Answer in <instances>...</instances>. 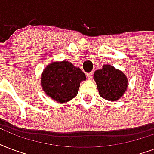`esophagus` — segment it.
Here are the masks:
<instances>
[{"mask_svg": "<svg viewBox=\"0 0 154 154\" xmlns=\"http://www.w3.org/2000/svg\"><path fill=\"white\" fill-rule=\"evenodd\" d=\"M87 78H88V79L91 80L92 78H93V72H90V73L87 74Z\"/></svg>", "mask_w": 154, "mask_h": 154, "instance_id": "1", "label": "esophagus"}]
</instances>
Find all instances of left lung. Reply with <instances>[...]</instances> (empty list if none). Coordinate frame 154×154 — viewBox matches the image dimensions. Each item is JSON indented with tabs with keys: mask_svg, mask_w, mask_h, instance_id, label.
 I'll list each match as a JSON object with an SVG mask.
<instances>
[{
	"mask_svg": "<svg viewBox=\"0 0 154 154\" xmlns=\"http://www.w3.org/2000/svg\"><path fill=\"white\" fill-rule=\"evenodd\" d=\"M93 78L100 96L106 100H120L128 88L127 76L123 71L108 64L103 65L100 70H96Z\"/></svg>",
	"mask_w": 154,
	"mask_h": 154,
	"instance_id": "1",
	"label": "left lung"
}]
</instances>
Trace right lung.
<instances>
[{
  "label": "right lung",
  "mask_w": 154,
  "mask_h": 154,
  "mask_svg": "<svg viewBox=\"0 0 154 154\" xmlns=\"http://www.w3.org/2000/svg\"><path fill=\"white\" fill-rule=\"evenodd\" d=\"M85 74L68 61L53 62L46 66L41 75L44 92L58 103H66L78 94Z\"/></svg>",
  "instance_id": "obj_1"
}]
</instances>
